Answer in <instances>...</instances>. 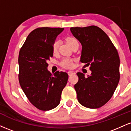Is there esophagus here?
<instances>
[{
    "label": "esophagus",
    "instance_id": "esophagus-1",
    "mask_svg": "<svg viewBox=\"0 0 131 131\" xmlns=\"http://www.w3.org/2000/svg\"><path fill=\"white\" fill-rule=\"evenodd\" d=\"M68 74L69 76H71V75L75 74V72L73 71H70L68 72Z\"/></svg>",
    "mask_w": 131,
    "mask_h": 131
}]
</instances>
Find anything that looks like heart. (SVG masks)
Returning a JSON list of instances; mask_svg holds the SVG:
<instances>
[{
	"label": "heart",
	"mask_w": 131,
	"mask_h": 131,
	"mask_svg": "<svg viewBox=\"0 0 131 131\" xmlns=\"http://www.w3.org/2000/svg\"><path fill=\"white\" fill-rule=\"evenodd\" d=\"M66 40H67V43H68L71 47L74 46L75 43H78V40L73 37H68L66 39ZM58 49V42L55 41V42L53 43V46H52V51H53L54 53H56L57 52ZM60 64L61 67L64 68H68V69L71 68H73V60L70 59V58H63V59L60 61Z\"/></svg>",
	"instance_id": "heart-1"
}]
</instances>
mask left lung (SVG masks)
Segmentation results:
<instances>
[{
    "instance_id": "8db88e82",
    "label": "left lung",
    "mask_w": 131,
    "mask_h": 131,
    "mask_svg": "<svg viewBox=\"0 0 131 131\" xmlns=\"http://www.w3.org/2000/svg\"><path fill=\"white\" fill-rule=\"evenodd\" d=\"M82 44L81 62L90 66L91 76L77 73L74 85L78 102L89 108H99L106 104L115 92L119 81V57L110 39L96 26L70 28Z\"/></svg>"
}]
</instances>
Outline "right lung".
I'll list each match as a JSON object with an SVG mask.
<instances>
[{"label":"right lung","mask_w":131,"mask_h":131,"mask_svg":"<svg viewBox=\"0 0 131 131\" xmlns=\"http://www.w3.org/2000/svg\"><path fill=\"white\" fill-rule=\"evenodd\" d=\"M64 28L42 27L33 30L19 50L18 79L27 98L40 110L48 111L59 105L68 74L47 70V61L53 57L52 46Z\"/></svg>","instance_id":"obj_1"}]
</instances>
